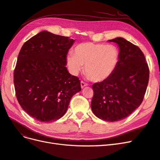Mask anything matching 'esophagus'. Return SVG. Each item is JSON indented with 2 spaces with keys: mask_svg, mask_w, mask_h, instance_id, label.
I'll return each mask as SVG.
<instances>
[{
  "mask_svg": "<svg viewBox=\"0 0 160 160\" xmlns=\"http://www.w3.org/2000/svg\"><path fill=\"white\" fill-rule=\"evenodd\" d=\"M88 84L85 83L84 81H81V88H83L84 87H86V86H88Z\"/></svg>",
  "mask_w": 160,
  "mask_h": 160,
  "instance_id": "1",
  "label": "esophagus"
}]
</instances>
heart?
Instances as JSON below:
<instances>
[{
	"label": "heart",
	"mask_w": 160,
	"mask_h": 160,
	"mask_svg": "<svg viewBox=\"0 0 160 160\" xmlns=\"http://www.w3.org/2000/svg\"><path fill=\"white\" fill-rule=\"evenodd\" d=\"M120 52L117 46L91 42L77 45L73 53L67 57V64L72 74L77 75L85 65V74L95 82L108 79L119 64Z\"/></svg>",
	"instance_id": "1"
}]
</instances>
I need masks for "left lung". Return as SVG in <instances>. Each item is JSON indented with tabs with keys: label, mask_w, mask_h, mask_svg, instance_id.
Instances as JSON below:
<instances>
[{
	"label": "left lung",
	"mask_w": 160,
	"mask_h": 160,
	"mask_svg": "<svg viewBox=\"0 0 160 160\" xmlns=\"http://www.w3.org/2000/svg\"><path fill=\"white\" fill-rule=\"evenodd\" d=\"M118 45L119 64L108 79L93 85L91 107L98 118L118 122L127 118L142 103L149 70L139 48L122 37L109 40Z\"/></svg>",
	"instance_id": "obj_1"
}]
</instances>
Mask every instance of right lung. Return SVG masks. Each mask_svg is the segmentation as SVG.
<instances>
[{
    "label": "right lung",
    "instance_id": "1",
    "mask_svg": "<svg viewBox=\"0 0 160 160\" xmlns=\"http://www.w3.org/2000/svg\"><path fill=\"white\" fill-rule=\"evenodd\" d=\"M75 40L43 31L24 43L14 71L18 103L41 122L63 116L81 82L66 67L67 55Z\"/></svg>",
    "mask_w": 160,
    "mask_h": 160
}]
</instances>
